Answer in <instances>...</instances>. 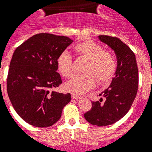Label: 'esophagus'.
Wrapping results in <instances>:
<instances>
[{
    "instance_id": "obj_1",
    "label": "esophagus",
    "mask_w": 152,
    "mask_h": 152,
    "mask_svg": "<svg viewBox=\"0 0 152 152\" xmlns=\"http://www.w3.org/2000/svg\"><path fill=\"white\" fill-rule=\"evenodd\" d=\"M72 99H81L82 97H81L80 96H78V95L72 93Z\"/></svg>"
}]
</instances>
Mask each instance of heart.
I'll return each mask as SVG.
<instances>
[{"mask_svg":"<svg viewBox=\"0 0 152 152\" xmlns=\"http://www.w3.org/2000/svg\"><path fill=\"white\" fill-rule=\"evenodd\" d=\"M74 50L79 57L86 60L84 74L74 76L66 84V88L76 94H84L99 83L105 84L114 76L117 63L112 53L104 50V47L92 40H85L75 45ZM56 66L59 72L64 77H71L73 73V58L68 52L58 56Z\"/></svg>","mask_w":152,"mask_h":152,"instance_id":"heart-1","label":"heart"}]
</instances>
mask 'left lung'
Masks as SVG:
<instances>
[{"instance_id": "obj_1", "label": "left lung", "mask_w": 152, "mask_h": 152, "mask_svg": "<svg viewBox=\"0 0 152 152\" xmlns=\"http://www.w3.org/2000/svg\"><path fill=\"white\" fill-rule=\"evenodd\" d=\"M99 40L114 50L117 57L115 76L110 87L99 96L104 101L91 102V108L84 114L85 120L98 127L107 126L122 119L130 110L138 91L139 72L135 56L126 44L117 37L99 36Z\"/></svg>"}]
</instances>
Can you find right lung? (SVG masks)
Listing matches in <instances>:
<instances>
[{"label":"right lung","instance_id":"add662e5","mask_svg":"<svg viewBox=\"0 0 152 152\" xmlns=\"http://www.w3.org/2000/svg\"><path fill=\"white\" fill-rule=\"evenodd\" d=\"M72 43L64 36L38 33L16 48L9 64L7 91L15 111L30 125H53L71 100L70 93L50 89L62 84L56 59Z\"/></svg>","mask_w":152,"mask_h":152}]
</instances>
